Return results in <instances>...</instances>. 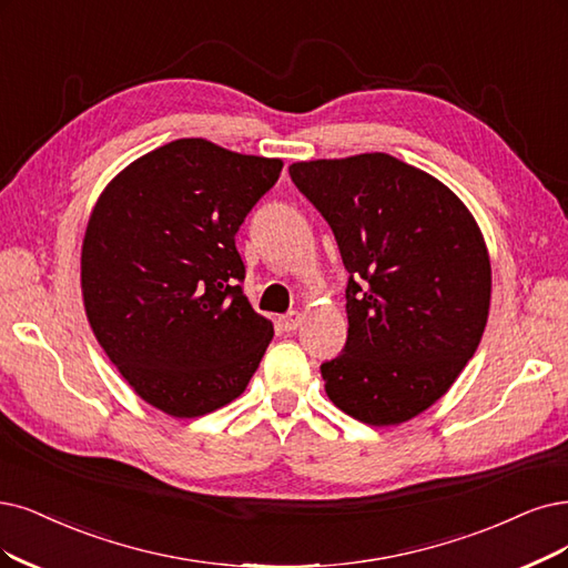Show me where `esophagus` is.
Listing matches in <instances>:
<instances>
[{
    "mask_svg": "<svg viewBox=\"0 0 568 568\" xmlns=\"http://www.w3.org/2000/svg\"><path fill=\"white\" fill-rule=\"evenodd\" d=\"M281 325L285 332H295L302 325V313L300 311H290L281 318Z\"/></svg>",
    "mask_w": 568,
    "mask_h": 568,
    "instance_id": "34e87169",
    "label": "esophagus"
}]
</instances>
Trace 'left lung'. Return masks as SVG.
I'll return each mask as SVG.
<instances>
[{
	"label": "left lung",
	"mask_w": 568,
	"mask_h": 568,
	"mask_svg": "<svg viewBox=\"0 0 568 568\" xmlns=\"http://www.w3.org/2000/svg\"><path fill=\"white\" fill-rule=\"evenodd\" d=\"M290 178L348 271V337L321 365L325 393L367 426L405 424L479 346L491 302L485 236L449 186L390 154L297 161Z\"/></svg>",
	"instance_id": "8db88e82"
}]
</instances>
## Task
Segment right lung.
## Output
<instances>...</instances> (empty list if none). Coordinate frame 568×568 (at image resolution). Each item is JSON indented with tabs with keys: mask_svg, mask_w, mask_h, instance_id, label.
Returning <instances> with one entry per match:
<instances>
[{
	"mask_svg": "<svg viewBox=\"0 0 568 568\" xmlns=\"http://www.w3.org/2000/svg\"><path fill=\"white\" fill-rule=\"evenodd\" d=\"M281 159L182 138L104 186L81 245V295L98 344L144 403L175 418L245 390L273 325L243 295L236 231Z\"/></svg>",
	"mask_w": 568,
	"mask_h": 568,
	"instance_id": "right-lung-1",
	"label": "right lung"
}]
</instances>
